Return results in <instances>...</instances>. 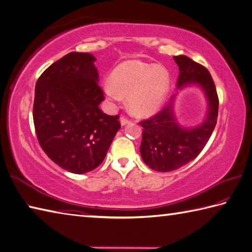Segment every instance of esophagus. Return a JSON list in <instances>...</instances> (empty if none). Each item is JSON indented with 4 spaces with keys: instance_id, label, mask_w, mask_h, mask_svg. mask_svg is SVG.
<instances>
[{
    "instance_id": "34e87169",
    "label": "esophagus",
    "mask_w": 252,
    "mask_h": 252,
    "mask_svg": "<svg viewBox=\"0 0 252 252\" xmlns=\"http://www.w3.org/2000/svg\"><path fill=\"white\" fill-rule=\"evenodd\" d=\"M130 121L127 120V119L126 118V117H121L120 118V123H121V126H126V125H127V123H129Z\"/></svg>"
}]
</instances>
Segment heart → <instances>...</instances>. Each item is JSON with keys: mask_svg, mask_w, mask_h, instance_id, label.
Here are the masks:
<instances>
[{"mask_svg": "<svg viewBox=\"0 0 252 252\" xmlns=\"http://www.w3.org/2000/svg\"><path fill=\"white\" fill-rule=\"evenodd\" d=\"M170 86V72L164 67L127 61L114 68L111 82L104 84L103 93L111 102L120 101L121 95H125L132 113L149 117L161 108Z\"/></svg>", "mask_w": 252, "mask_h": 252, "instance_id": "obj_1", "label": "heart"}]
</instances>
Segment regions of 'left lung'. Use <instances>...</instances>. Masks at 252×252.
I'll return each instance as SVG.
<instances>
[{
	"label": "left lung",
	"instance_id": "obj_1",
	"mask_svg": "<svg viewBox=\"0 0 252 252\" xmlns=\"http://www.w3.org/2000/svg\"><path fill=\"white\" fill-rule=\"evenodd\" d=\"M173 58L180 69L177 90L191 85L197 86L203 91L208 109L204 120L199 125L182 126L173 110L175 94L161 112L140 122L143 126L140 146L142 159L158 172H171L193 161L208 142L218 117L217 91L209 71L184 55Z\"/></svg>",
	"mask_w": 252,
	"mask_h": 252
}]
</instances>
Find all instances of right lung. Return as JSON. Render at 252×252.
<instances>
[{
  "label": "right lung",
  "mask_w": 252,
  "mask_h": 252,
  "mask_svg": "<svg viewBox=\"0 0 252 252\" xmlns=\"http://www.w3.org/2000/svg\"><path fill=\"white\" fill-rule=\"evenodd\" d=\"M95 57L72 52L50 65L35 86L33 119L40 146L53 162L74 174L98 167L120 129L119 116L100 110Z\"/></svg>",
  "instance_id": "obj_1"
}]
</instances>
